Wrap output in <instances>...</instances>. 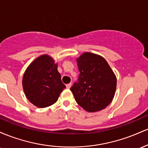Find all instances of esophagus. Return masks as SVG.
Returning a JSON list of instances; mask_svg holds the SVG:
<instances>
[{"label": "esophagus", "mask_w": 148, "mask_h": 148, "mask_svg": "<svg viewBox=\"0 0 148 148\" xmlns=\"http://www.w3.org/2000/svg\"><path fill=\"white\" fill-rule=\"evenodd\" d=\"M71 86H72V83H69V84L66 85V87H67V88H68V89L71 88Z\"/></svg>", "instance_id": "34e87169"}]
</instances>
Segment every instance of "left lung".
Listing matches in <instances>:
<instances>
[{"label":"left lung","mask_w":148,"mask_h":148,"mask_svg":"<svg viewBox=\"0 0 148 148\" xmlns=\"http://www.w3.org/2000/svg\"><path fill=\"white\" fill-rule=\"evenodd\" d=\"M80 72L78 83L70 90L78 104L88 112L104 109L114 97L117 79L101 56L85 52L76 58Z\"/></svg>","instance_id":"left-lung-1"}]
</instances>
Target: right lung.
Segmentation results:
<instances>
[{"label":"right lung","mask_w":148,"mask_h":148,"mask_svg":"<svg viewBox=\"0 0 148 148\" xmlns=\"http://www.w3.org/2000/svg\"><path fill=\"white\" fill-rule=\"evenodd\" d=\"M22 86L27 99L38 108L48 107L56 102L66 88L61 81L58 64L47 54L37 57L27 67Z\"/></svg>","instance_id":"1"}]
</instances>
